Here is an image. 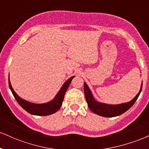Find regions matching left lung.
Wrapping results in <instances>:
<instances>
[{
    "mask_svg": "<svg viewBox=\"0 0 149 149\" xmlns=\"http://www.w3.org/2000/svg\"><path fill=\"white\" fill-rule=\"evenodd\" d=\"M141 89H142V83H141V88H140L139 93L130 102H127V103L111 105V104L101 103V102H99L95 100L91 91H90V88H89L88 85L86 84V83H84L85 97L89 109L97 115L104 116V117H116V116L124 113L125 112L129 110L139 97L140 93L141 92Z\"/></svg>",
    "mask_w": 149,
    "mask_h": 149,
    "instance_id": "1",
    "label": "left lung"
}]
</instances>
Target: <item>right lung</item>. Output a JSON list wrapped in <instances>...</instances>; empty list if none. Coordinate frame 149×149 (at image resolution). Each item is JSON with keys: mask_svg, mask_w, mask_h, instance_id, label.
Masks as SVG:
<instances>
[{"mask_svg": "<svg viewBox=\"0 0 149 149\" xmlns=\"http://www.w3.org/2000/svg\"><path fill=\"white\" fill-rule=\"evenodd\" d=\"M75 76H72L66 80L62 85L60 90L58 92L55 97L50 102H47V103L44 104H34L31 103V102H27L21 97H19L17 94L13 90V87H12L11 83H10V78H8V82H9V87L10 90H11L12 93H13V96L15 97V100L18 102L21 107L26 111L27 112L29 113L32 114V115L35 116H48L51 115V114L57 112L59 109H60L61 104H62L63 100H64V95L66 93V90H67L68 88H69V85L71 84V80Z\"/></svg>", "mask_w": 149, "mask_h": 149, "instance_id": "right-lung-1", "label": "right lung"}]
</instances>
